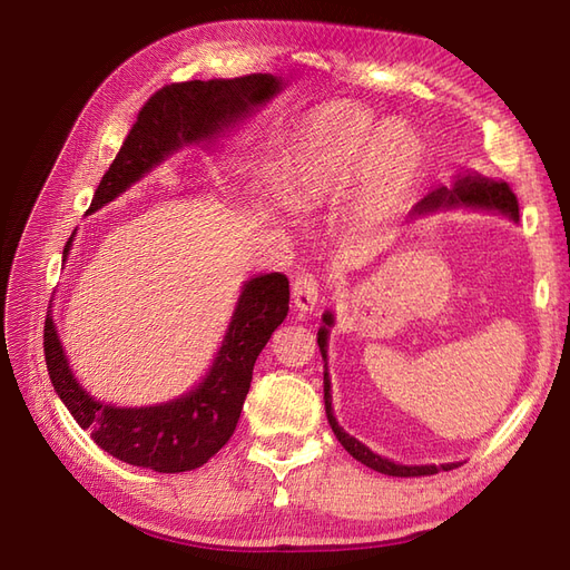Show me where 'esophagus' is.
<instances>
[{
    "mask_svg": "<svg viewBox=\"0 0 570 570\" xmlns=\"http://www.w3.org/2000/svg\"><path fill=\"white\" fill-rule=\"evenodd\" d=\"M318 297H321L318 281L312 273H302L295 281V285H292V299H295V306L299 312H314Z\"/></svg>",
    "mask_w": 570,
    "mask_h": 570,
    "instance_id": "34e87169",
    "label": "esophagus"
}]
</instances>
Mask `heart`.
<instances>
[{
    "mask_svg": "<svg viewBox=\"0 0 570 570\" xmlns=\"http://www.w3.org/2000/svg\"><path fill=\"white\" fill-rule=\"evenodd\" d=\"M423 147L400 120L377 124L347 101L323 105L304 118L287 154V193L299 209H321L356 193L366 223H385L416 180Z\"/></svg>",
    "mask_w": 570,
    "mask_h": 570,
    "instance_id": "obj_1",
    "label": "heart"
}]
</instances>
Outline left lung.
I'll return each instance as SVG.
<instances>
[{"instance_id": "8db88e82", "label": "left lung", "mask_w": 570, "mask_h": 570, "mask_svg": "<svg viewBox=\"0 0 570 570\" xmlns=\"http://www.w3.org/2000/svg\"><path fill=\"white\" fill-rule=\"evenodd\" d=\"M450 206H471V209H485V212H499L509 216L511 220H519V199L511 193V187L502 180H492L478 174H465L454 180L450 187H438L433 193H428L416 206H413L411 218H419L425 214H433L438 209H450ZM335 318L331 312L323 314V325L318 331V347L325 361L323 371V400H325V413L327 423H331L335 438L356 461H361L368 469L394 475V478H419V475H435L438 471H452L459 469L461 463H440V465H402L394 463L381 454H373L366 444H361L350 433H344L337 419L333 416V396H331V377H327V333H331Z\"/></svg>"}]
</instances>
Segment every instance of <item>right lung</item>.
<instances>
[{
  "mask_svg": "<svg viewBox=\"0 0 570 570\" xmlns=\"http://www.w3.org/2000/svg\"><path fill=\"white\" fill-rule=\"evenodd\" d=\"M283 90L271 73L243 78L187 80L154 92L137 114L124 147L95 189L88 214L159 166L176 149L214 140L218 132L258 111ZM68 237L63 258L71 252ZM51 308V306H49ZM289 312V283L283 273L249 278L237 299L220 350L204 381L178 400L157 406H111L85 392L68 366L51 314L45 321V361L49 381L76 423L90 430L101 450L157 473L195 471L209 461L235 433L252 385L256 356Z\"/></svg>",
  "mask_w": 570,
  "mask_h": 570,
  "instance_id": "right-lung-1",
  "label": "right lung"
}]
</instances>
